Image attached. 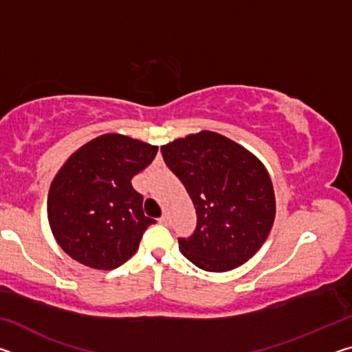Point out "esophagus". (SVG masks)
Wrapping results in <instances>:
<instances>
[{"mask_svg":"<svg viewBox=\"0 0 352 352\" xmlns=\"http://www.w3.org/2000/svg\"><path fill=\"white\" fill-rule=\"evenodd\" d=\"M158 222L162 223V225H166V226H168V225H169V216H168V214H163V216L158 219Z\"/></svg>","mask_w":352,"mask_h":352,"instance_id":"34e87169","label":"esophagus"}]
</instances>
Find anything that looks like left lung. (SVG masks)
Returning a JSON list of instances; mask_svg holds the SVG:
<instances>
[{"label": "left lung", "instance_id": "left-lung-1", "mask_svg": "<svg viewBox=\"0 0 352 352\" xmlns=\"http://www.w3.org/2000/svg\"><path fill=\"white\" fill-rule=\"evenodd\" d=\"M168 168L184 184L197 226L178 247L206 272H228L262 247L275 222V190L258 157L226 136L201 130L162 146Z\"/></svg>", "mask_w": 352, "mask_h": 352}]
</instances>
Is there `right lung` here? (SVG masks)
I'll return each instance as SVG.
<instances>
[{
  "instance_id": "right-lung-1",
  "label": "right lung",
  "mask_w": 352,
  "mask_h": 352,
  "mask_svg": "<svg viewBox=\"0 0 352 352\" xmlns=\"http://www.w3.org/2000/svg\"><path fill=\"white\" fill-rule=\"evenodd\" d=\"M158 146L105 133L71 155L47 194V220L60 248L96 270L122 265L155 220L144 216L132 178L153 162Z\"/></svg>"
}]
</instances>
